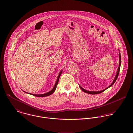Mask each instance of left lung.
<instances>
[{
  "instance_id": "1",
  "label": "left lung",
  "mask_w": 133,
  "mask_h": 133,
  "mask_svg": "<svg viewBox=\"0 0 133 133\" xmlns=\"http://www.w3.org/2000/svg\"><path fill=\"white\" fill-rule=\"evenodd\" d=\"M119 67H118V70H117V74H116V76H115V78H114V80H113V82L111 83V84L110 86H109L108 88H107L106 89H104V90H102V91H88V90H85V89H83V88H82V87H81L79 84V87H80V88L81 89V90H82L83 92H85V93H88V94H100V93H102V92H104L105 90H107V89H108V88H110L111 87H112V86L114 84V83L115 82V81H116V80H117V78H118V75H119V71H120V65H121V55H120V52H119Z\"/></svg>"
}]
</instances>
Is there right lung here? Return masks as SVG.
<instances>
[{
  "mask_svg": "<svg viewBox=\"0 0 133 133\" xmlns=\"http://www.w3.org/2000/svg\"><path fill=\"white\" fill-rule=\"evenodd\" d=\"M62 72V70H61V71L60 72V73H59V75H58V77H57V80H56V83H55V85H54L53 88L52 89V90H51L50 92H48V93H46L43 94H33L28 93L25 92H24V91H23L24 93H25L33 95V96H36V97H46V96H49V95H51V94H52L55 91V90H56V87H57V84H58V83L59 78H60V75H61Z\"/></svg>",
  "mask_w": 133,
  "mask_h": 133,
  "instance_id": "obj_1",
  "label": "right lung"
}]
</instances>
